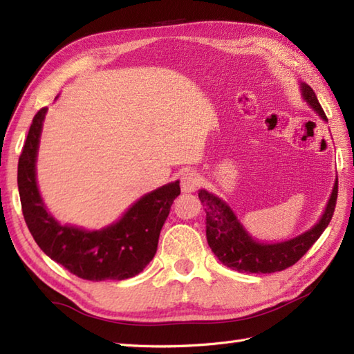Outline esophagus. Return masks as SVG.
I'll return each mask as SVG.
<instances>
[{"label": "esophagus", "instance_id": "1", "mask_svg": "<svg viewBox=\"0 0 354 354\" xmlns=\"http://www.w3.org/2000/svg\"><path fill=\"white\" fill-rule=\"evenodd\" d=\"M202 184V178L194 171H187L181 176V189L184 193L196 192Z\"/></svg>", "mask_w": 354, "mask_h": 354}]
</instances>
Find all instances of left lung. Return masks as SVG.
<instances>
[{"instance_id": "8db88e82", "label": "left lung", "mask_w": 354, "mask_h": 354, "mask_svg": "<svg viewBox=\"0 0 354 354\" xmlns=\"http://www.w3.org/2000/svg\"><path fill=\"white\" fill-rule=\"evenodd\" d=\"M301 93L303 99L318 112L324 122H327V117L313 89L307 84H301ZM199 199L207 213V242L216 257L225 266L239 270V272L270 274L295 265L328 227L336 207L337 179L319 222L304 234L280 243L255 242L242 227V223L237 221L232 209L213 193L201 190Z\"/></svg>"}]
</instances>
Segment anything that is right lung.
Instances as JSON below:
<instances>
[{
	"label": "right lung",
	"instance_id": "right-lung-1",
	"mask_svg": "<svg viewBox=\"0 0 354 354\" xmlns=\"http://www.w3.org/2000/svg\"><path fill=\"white\" fill-rule=\"evenodd\" d=\"M47 108L37 111L18 161L22 214L37 246L71 274L89 281L124 280L140 274L155 257L158 239L181 189L179 181L147 193L118 222L100 231L61 225L41 199L36 155Z\"/></svg>",
	"mask_w": 354,
	"mask_h": 354
}]
</instances>
